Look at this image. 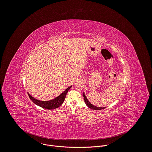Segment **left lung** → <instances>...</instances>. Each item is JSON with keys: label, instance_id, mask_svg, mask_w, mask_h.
<instances>
[{"label": "left lung", "instance_id": "1", "mask_svg": "<svg viewBox=\"0 0 152 152\" xmlns=\"http://www.w3.org/2000/svg\"><path fill=\"white\" fill-rule=\"evenodd\" d=\"M83 97H84V102H85L86 105H87L89 108H90V109H94V110H100V109H103L106 108V107H97V106H94L93 104H91V103L88 101V100L87 98L86 97V95H85V94H84V92H83Z\"/></svg>", "mask_w": 152, "mask_h": 152}]
</instances>
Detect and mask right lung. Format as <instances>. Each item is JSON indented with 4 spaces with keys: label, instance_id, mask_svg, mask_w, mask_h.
I'll return each mask as SVG.
<instances>
[{
    "label": "right lung",
    "instance_id": "1",
    "mask_svg": "<svg viewBox=\"0 0 152 152\" xmlns=\"http://www.w3.org/2000/svg\"><path fill=\"white\" fill-rule=\"evenodd\" d=\"M71 87L72 86L67 88L62 93H61L57 97L49 101H42V100H37L34 98L33 96H31L28 93V95L30 98V99L31 100V101H33V102L35 103L36 105L46 109H49V110L55 109L59 107L63 103V102L65 100L66 94L68 90L71 88Z\"/></svg>",
    "mask_w": 152,
    "mask_h": 152
}]
</instances>
